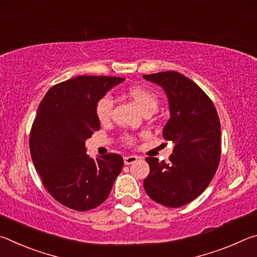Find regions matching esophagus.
Returning a JSON list of instances; mask_svg holds the SVG:
<instances>
[{
    "instance_id": "34e87169",
    "label": "esophagus",
    "mask_w": 257,
    "mask_h": 257,
    "mask_svg": "<svg viewBox=\"0 0 257 257\" xmlns=\"http://www.w3.org/2000/svg\"><path fill=\"white\" fill-rule=\"evenodd\" d=\"M123 160H124V164L128 165V164L136 162V161L138 160V156L137 155H128V156H124Z\"/></svg>"
}]
</instances>
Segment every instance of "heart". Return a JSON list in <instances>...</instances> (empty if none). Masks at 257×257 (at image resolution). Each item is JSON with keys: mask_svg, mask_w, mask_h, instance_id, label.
Here are the masks:
<instances>
[{"mask_svg": "<svg viewBox=\"0 0 257 257\" xmlns=\"http://www.w3.org/2000/svg\"><path fill=\"white\" fill-rule=\"evenodd\" d=\"M125 96L129 97L138 106L143 113L156 111L159 106V97L153 90L143 86H130L125 90ZM113 110V99L110 95H104L98 98L95 105V113L101 122H106L110 120ZM125 144H133L134 138L130 135H124L122 137Z\"/></svg>", "mask_w": 257, "mask_h": 257, "instance_id": "b5f03b06", "label": "heart"}]
</instances>
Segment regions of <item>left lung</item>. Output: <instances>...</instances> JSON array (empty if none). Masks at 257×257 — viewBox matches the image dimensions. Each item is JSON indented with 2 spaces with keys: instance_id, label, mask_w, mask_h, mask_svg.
Instances as JSON below:
<instances>
[{
  "instance_id": "8db88e82",
  "label": "left lung",
  "mask_w": 257,
  "mask_h": 257,
  "mask_svg": "<svg viewBox=\"0 0 257 257\" xmlns=\"http://www.w3.org/2000/svg\"><path fill=\"white\" fill-rule=\"evenodd\" d=\"M163 87L169 97L170 119L163 137L175 143L168 161L146 158L150 175L144 188L156 203L180 207L198 197L210 185L221 159L220 119L206 93L177 71L144 75Z\"/></svg>"
}]
</instances>
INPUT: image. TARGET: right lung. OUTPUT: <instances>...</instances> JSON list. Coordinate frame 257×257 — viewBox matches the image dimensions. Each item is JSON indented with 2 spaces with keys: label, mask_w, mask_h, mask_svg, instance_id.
Here are the masks:
<instances>
[{
  "label": "right lung",
  "mask_w": 257,
  "mask_h": 257,
  "mask_svg": "<svg viewBox=\"0 0 257 257\" xmlns=\"http://www.w3.org/2000/svg\"><path fill=\"white\" fill-rule=\"evenodd\" d=\"M123 80L78 76L52 86L38 106L29 136L33 162L51 196L71 210L101 205L122 170V156L90 159L85 141L101 127L95 113L98 98Z\"/></svg>",
  "instance_id": "add662e5"
}]
</instances>
